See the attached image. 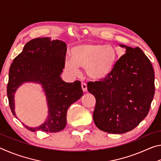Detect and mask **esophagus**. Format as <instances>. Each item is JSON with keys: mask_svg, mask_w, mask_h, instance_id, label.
Returning a JSON list of instances; mask_svg holds the SVG:
<instances>
[{"mask_svg": "<svg viewBox=\"0 0 161 161\" xmlns=\"http://www.w3.org/2000/svg\"><path fill=\"white\" fill-rule=\"evenodd\" d=\"M81 88H82L83 92H86L87 91V85H86V84L84 83V82L81 83Z\"/></svg>", "mask_w": 161, "mask_h": 161, "instance_id": "esophagus-1", "label": "esophagus"}]
</instances>
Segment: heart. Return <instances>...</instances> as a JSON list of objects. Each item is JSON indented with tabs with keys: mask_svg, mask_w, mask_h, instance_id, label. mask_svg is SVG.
Masks as SVG:
<instances>
[{
	"mask_svg": "<svg viewBox=\"0 0 161 161\" xmlns=\"http://www.w3.org/2000/svg\"><path fill=\"white\" fill-rule=\"evenodd\" d=\"M117 61L118 53L113 46L85 42L71 49V58L65 59L64 67L72 75L80 73L79 67L85 68L89 78L101 81L112 73Z\"/></svg>",
	"mask_w": 161,
	"mask_h": 161,
	"instance_id": "1",
	"label": "heart"
}]
</instances>
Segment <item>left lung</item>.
<instances>
[{"mask_svg":"<svg viewBox=\"0 0 161 161\" xmlns=\"http://www.w3.org/2000/svg\"><path fill=\"white\" fill-rule=\"evenodd\" d=\"M126 49L112 73L105 80L89 81L87 89L96 98L93 113L98 129L109 133L133 130L148 115L155 94L151 61L139 47Z\"/></svg>","mask_w":161,"mask_h":161,"instance_id":"obj_1","label":"left lung"}]
</instances>
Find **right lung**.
<instances>
[{"mask_svg":"<svg viewBox=\"0 0 161 161\" xmlns=\"http://www.w3.org/2000/svg\"><path fill=\"white\" fill-rule=\"evenodd\" d=\"M67 45L59 40L38 37L27 42L23 50L13 59L9 69L7 94L13 115L15 94L26 82L39 84L45 92L48 115L44 123L37 127L25 126L31 131L55 133L67 124V112L73 103L82 97L81 82H65L60 75L64 68Z\"/></svg>","mask_w":161,"mask_h":161,"instance_id":"1","label":"right lung"}]
</instances>
